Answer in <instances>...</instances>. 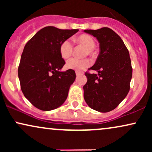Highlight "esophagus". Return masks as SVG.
Masks as SVG:
<instances>
[{"mask_svg": "<svg viewBox=\"0 0 152 152\" xmlns=\"http://www.w3.org/2000/svg\"><path fill=\"white\" fill-rule=\"evenodd\" d=\"M82 74H83V72H82V71H76V76H79V75H81Z\"/></svg>", "mask_w": 152, "mask_h": 152, "instance_id": "esophagus-1", "label": "esophagus"}]
</instances>
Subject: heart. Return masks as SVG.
<instances>
[{
	"label": "heart",
	"mask_w": 152,
	"mask_h": 152,
	"mask_svg": "<svg viewBox=\"0 0 152 152\" xmlns=\"http://www.w3.org/2000/svg\"><path fill=\"white\" fill-rule=\"evenodd\" d=\"M78 42L81 43L88 48V53H91L95 47V41L94 38L87 34H83L77 38ZM61 56L64 59H67L71 56L73 53V43L69 39L65 40L61 43L59 48ZM90 61L87 58L79 59L77 58H71L67 61L66 66L68 69L75 71H81L89 66Z\"/></svg>",
	"instance_id": "heart-1"
}]
</instances>
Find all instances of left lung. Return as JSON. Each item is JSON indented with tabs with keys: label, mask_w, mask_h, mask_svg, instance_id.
<instances>
[{
	"label": "left lung",
	"mask_w": 152,
	"mask_h": 152,
	"mask_svg": "<svg viewBox=\"0 0 152 152\" xmlns=\"http://www.w3.org/2000/svg\"><path fill=\"white\" fill-rule=\"evenodd\" d=\"M99 43L100 52L91 70L86 73L83 97L89 107L99 112H109L126 98L132 77V62L124 43L114 31L104 27L98 30H84Z\"/></svg>",
	"instance_id": "1"
}]
</instances>
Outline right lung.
<instances>
[{
    "instance_id": "add662e5",
    "label": "right lung",
    "mask_w": 152,
    "mask_h": 152,
    "mask_svg": "<svg viewBox=\"0 0 152 152\" xmlns=\"http://www.w3.org/2000/svg\"><path fill=\"white\" fill-rule=\"evenodd\" d=\"M78 29L62 30L47 26L38 31L24 47L18 66L23 95L35 107L50 111L64 104L76 79L74 70L61 71L65 61L59 48Z\"/></svg>"
}]
</instances>
